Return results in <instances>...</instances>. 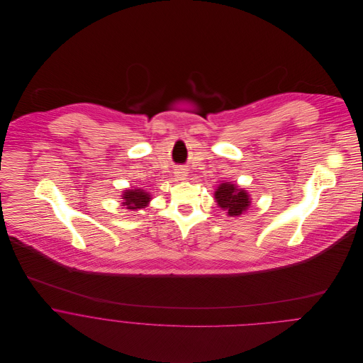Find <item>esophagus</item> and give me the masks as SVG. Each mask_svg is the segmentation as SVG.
<instances>
[{"mask_svg":"<svg viewBox=\"0 0 363 363\" xmlns=\"http://www.w3.org/2000/svg\"><path fill=\"white\" fill-rule=\"evenodd\" d=\"M174 176H176L177 179H183V177H186V176H187V173H186V170H184V169H177V170L174 172Z\"/></svg>","mask_w":363,"mask_h":363,"instance_id":"obj_1","label":"esophagus"}]
</instances>
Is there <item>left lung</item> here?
<instances>
[{"label":"left lung","instance_id":"8db88e82","mask_svg":"<svg viewBox=\"0 0 363 363\" xmlns=\"http://www.w3.org/2000/svg\"><path fill=\"white\" fill-rule=\"evenodd\" d=\"M215 201L218 207L226 211L229 216H240L250 207V196L246 190L239 189L230 182L222 183L215 191Z\"/></svg>","mask_w":363,"mask_h":363}]
</instances>
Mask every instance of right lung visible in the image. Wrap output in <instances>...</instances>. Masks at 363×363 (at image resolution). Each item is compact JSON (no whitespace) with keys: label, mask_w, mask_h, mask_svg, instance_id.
<instances>
[{"label":"right lung","mask_w":363,"mask_h":363,"mask_svg":"<svg viewBox=\"0 0 363 363\" xmlns=\"http://www.w3.org/2000/svg\"><path fill=\"white\" fill-rule=\"evenodd\" d=\"M121 197H123V207L127 208V209H133V211H137L140 208H145L151 201L150 193L145 191V190H141V189L124 190Z\"/></svg>","instance_id":"right-lung-1"}]
</instances>
